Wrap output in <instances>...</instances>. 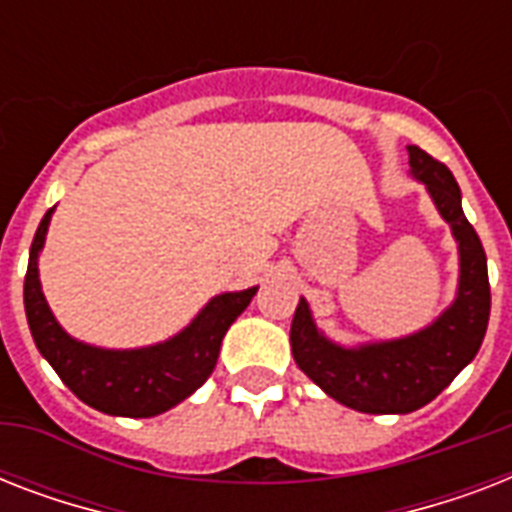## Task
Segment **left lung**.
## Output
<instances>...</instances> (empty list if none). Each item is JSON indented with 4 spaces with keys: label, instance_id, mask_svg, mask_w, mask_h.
Returning a JSON list of instances; mask_svg holds the SVG:
<instances>
[{
    "label": "left lung",
    "instance_id": "8db88e82",
    "mask_svg": "<svg viewBox=\"0 0 512 512\" xmlns=\"http://www.w3.org/2000/svg\"><path fill=\"white\" fill-rule=\"evenodd\" d=\"M412 175L425 183L460 249V287L454 303L430 327L398 340L342 348L319 332L300 297L289 342L297 366L327 396L366 414H409L430 404L476 358L492 311L486 252L462 212L460 185L446 164L409 146Z\"/></svg>",
    "mask_w": 512,
    "mask_h": 512
}]
</instances>
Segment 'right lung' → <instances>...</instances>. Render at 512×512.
Instances as JSON below:
<instances>
[{"label":"right lung","mask_w":512,"mask_h":512,"mask_svg":"<svg viewBox=\"0 0 512 512\" xmlns=\"http://www.w3.org/2000/svg\"><path fill=\"white\" fill-rule=\"evenodd\" d=\"M55 207L36 228L23 281V305L36 348L84 404L114 417H156L177 406L212 374L233 321L252 303L257 287L212 297L196 319L170 340L148 348L106 350L79 342L60 327L39 284V252Z\"/></svg>","instance_id":"obj_1"}]
</instances>
